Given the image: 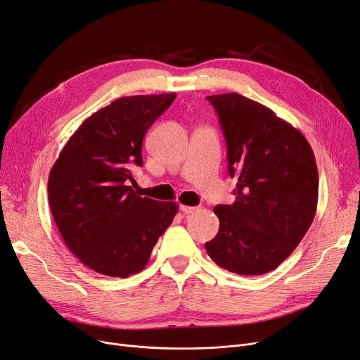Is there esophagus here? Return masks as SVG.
<instances>
[{"mask_svg":"<svg viewBox=\"0 0 360 360\" xmlns=\"http://www.w3.org/2000/svg\"><path fill=\"white\" fill-rule=\"evenodd\" d=\"M198 210V207H189V205H180V211L184 214H192Z\"/></svg>","mask_w":360,"mask_h":360,"instance_id":"esophagus-1","label":"esophagus"}]
</instances>
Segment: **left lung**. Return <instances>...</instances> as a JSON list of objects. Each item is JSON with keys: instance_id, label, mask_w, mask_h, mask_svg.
Returning <instances> with one entry per match:
<instances>
[{"instance_id": "obj_1", "label": "left lung", "mask_w": 360, "mask_h": 360, "mask_svg": "<svg viewBox=\"0 0 360 360\" xmlns=\"http://www.w3.org/2000/svg\"><path fill=\"white\" fill-rule=\"evenodd\" d=\"M227 145L236 200L217 205L215 238L205 243L217 266L238 275L275 270L309 230L319 174L306 137L262 103L238 93L208 96Z\"/></svg>"}]
</instances>
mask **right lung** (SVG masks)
I'll return each mask as SVG.
<instances>
[{
	"label": "right lung",
	"instance_id": "add662e5",
	"mask_svg": "<svg viewBox=\"0 0 360 360\" xmlns=\"http://www.w3.org/2000/svg\"><path fill=\"white\" fill-rule=\"evenodd\" d=\"M176 93L115 100L85 120L49 176V204L65 245L100 275L127 278L146 267L176 202L141 198L130 186L141 143Z\"/></svg>",
	"mask_w": 360,
	"mask_h": 360
}]
</instances>
